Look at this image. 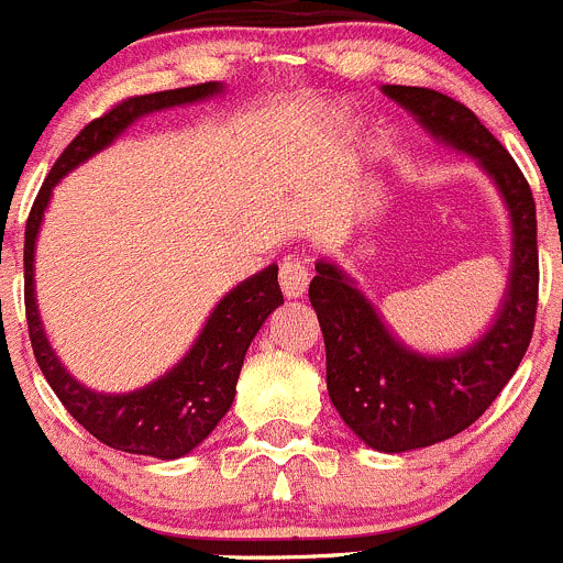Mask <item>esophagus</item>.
Masks as SVG:
<instances>
[{
  "label": "esophagus",
  "mask_w": 563,
  "mask_h": 563,
  "mask_svg": "<svg viewBox=\"0 0 563 563\" xmlns=\"http://www.w3.org/2000/svg\"><path fill=\"white\" fill-rule=\"evenodd\" d=\"M309 287V267L303 260L282 262V292L287 298H301Z\"/></svg>",
  "instance_id": "1"
}]
</instances>
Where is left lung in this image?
Masks as SVG:
<instances>
[{
	"label": "left lung",
	"instance_id": "left-lung-1",
	"mask_svg": "<svg viewBox=\"0 0 563 563\" xmlns=\"http://www.w3.org/2000/svg\"><path fill=\"white\" fill-rule=\"evenodd\" d=\"M437 141L478 159L511 218V273L500 312L478 342L453 356H426L395 340L376 307L340 265L320 260L309 285L325 342V387L365 445L404 453L473 426L526 356L537 323V205L522 170L470 107L431 88L384 85Z\"/></svg>",
	"mask_w": 563,
	"mask_h": 563
}]
</instances>
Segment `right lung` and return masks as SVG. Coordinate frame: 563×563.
I'll use <instances>...</instances> for the list:
<instances>
[{"label":"right lung","instance_id":"right-lung-1","mask_svg":"<svg viewBox=\"0 0 563 563\" xmlns=\"http://www.w3.org/2000/svg\"><path fill=\"white\" fill-rule=\"evenodd\" d=\"M221 82H201L190 88L159 90V93L132 96L118 101L104 115L93 118L77 137L66 146V152L52 165L49 176L37 190L35 205L24 229V309L26 329H30L32 351H35L37 367L55 389L68 415L79 422L99 442L124 453L154 459H179L201 445L212 433V428L223 420L234 400L240 367H243L245 351L267 314L285 303L282 287H278V267L267 265L265 271L254 273L240 282L229 296L221 298L207 325L198 334L196 345L185 353L174 371L152 382L148 387L124 395H101L82 387L52 351L44 334V323L35 307V282H32V256H35V240L44 210L49 205L52 187L85 163L110 146L132 121L148 112L165 110V107L190 104L198 99H210L221 93Z\"/></svg>","mask_w":563,"mask_h":563}]
</instances>
